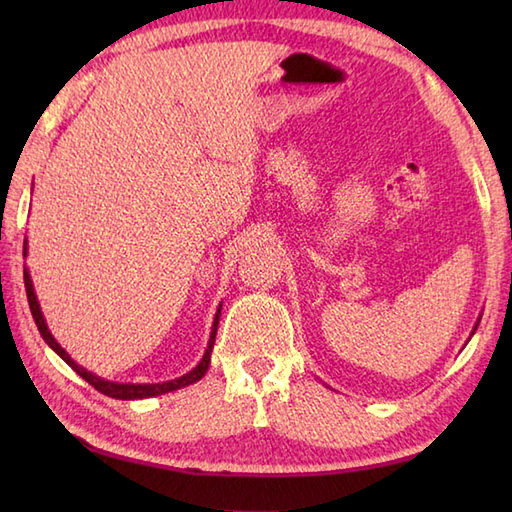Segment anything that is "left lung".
Returning a JSON list of instances; mask_svg holds the SVG:
<instances>
[{
	"label": "left lung",
	"mask_w": 512,
	"mask_h": 512,
	"mask_svg": "<svg viewBox=\"0 0 512 512\" xmlns=\"http://www.w3.org/2000/svg\"><path fill=\"white\" fill-rule=\"evenodd\" d=\"M477 325H480V319H477V323H475V328H473V332H471V336L475 334V330H477Z\"/></svg>",
	"instance_id": "left-lung-1"
}]
</instances>
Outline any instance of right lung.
<instances>
[{
	"instance_id": "1",
	"label": "right lung",
	"mask_w": 512,
	"mask_h": 512,
	"mask_svg": "<svg viewBox=\"0 0 512 512\" xmlns=\"http://www.w3.org/2000/svg\"><path fill=\"white\" fill-rule=\"evenodd\" d=\"M28 242H24V257L28 255ZM24 284H26V295H28V306H30V312H32V319H35L37 328L43 336V341H46L52 352H57L65 363H68L76 374H79L81 378L88 380V383L99 389L101 394L110 396V398H116V400H140V398H151V396H162V394H169V391H176V389H182L187 385H193L198 383V380L206 374V369H209L211 365V352H213V345H215V334H217V323H220V314H222V303L220 308H217L215 317H213V325H211V336H209V343H206V350H204V356L200 358V363L195 365L191 372H187L180 378H173V380H165V383H114V380H105L101 376H96L92 372H88V369L81 367L79 363L74 361V358L63 350V347L57 343V339H54L52 332L48 330V323L46 319H43V312H41V306L37 301V295H35V286H32V279H30V273L28 268H24Z\"/></svg>"
}]
</instances>
